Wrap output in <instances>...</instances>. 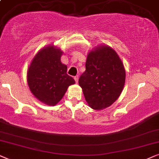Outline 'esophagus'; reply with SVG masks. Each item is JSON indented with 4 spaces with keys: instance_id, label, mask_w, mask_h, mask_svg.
Masks as SVG:
<instances>
[{
    "instance_id": "esophagus-1",
    "label": "esophagus",
    "mask_w": 159,
    "mask_h": 159,
    "mask_svg": "<svg viewBox=\"0 0 159 159\" xmlns=\"http://www.w3.org/2000/svg\"><path fill=\"white\" fill-rule=\"evenodd\" d=\"M74 79H75V81L76 83H78V75L75 76V77H74Z\"/></svg>"
}]
</instances>
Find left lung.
Returning <instances> with one entry per match:
<instances>
[{
  "label": "left lung",
  "instance_id": "obj_1",
  "mask_svg": "<svg viewBox=\"0 0 159 159\" xmlns=\"http://www.w3.org/2000/svg\"><path fill=\"white\" fill-rule=\"evenodd\" d=\"M126 71L113 48L97 46L88 53L86 70L78 80L89 107L99 111L117 100L125 84Z\"/></svg>",
  "mask_w": 159,
  "mask_h": 159
}]
</instances>
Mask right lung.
Listing matches in <instances>:
<instances>
[{"instance_id":"obj_1","label":"right lung","mask_w":159,"mask_h":159,"mask_svg":"<svg viewBox=\"0 0 159 159\" xmlns=\"http://www.w3.org/2000/svg\"><path fill=\"white\" fill-rule=\"evenodd\" d=\"M62 53L54 45L43 47L35 54L27 70L30 90L46 105L54 106L57 104L69 86L75 83L67 74V65L61 62Z\"/></svg>"}]
</instances>
